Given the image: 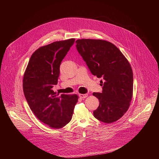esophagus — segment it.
Masks as SVG:
<instances>
[{
  "instance_id": "34e87169",
  "label": "esophagus",
  "mask_w": 159,
  "mask_h": 159,
  "mask_svg": "<svg viewBox=\"0 0 159 159\" xmlns=\"http://www.w3.org/2000/svg\"><path fill=\"white\" fill-rule=\"evenodd\" d=\"M79 96L80 98H87V94H79Z\"/></svg>"
}]
</instances>
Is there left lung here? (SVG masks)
<instances>
[{"label": "left lung", "instance_id": "1", "mask_svg": "<svg viewBox=\"0 0 159 159\" xmlns=\"http://www.w3.org/2000/svg\"><path fill=\"white\" fill-rule=\"evenodd\" d=\"M75 43L90 72L104 79V83L101 80L102 92L93 93L99 101V107L93 112L94 116L106 123L118 120L128 109L133 96L130 64L121 51L109 41L82 39Z\"/></svg>", "mask_w": 159, "mask_h": 159}]
</instances>
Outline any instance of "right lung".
Instances as JSON below:
<instances>
[{"label":"right lung","instance_id":"1","mask_svg":"<svg viewBox=\"0 0 159 159\" xmlns=\"http://www.w3.org/2000/svg\"><path fill=\"white\" fill-rule=\"evenodd\" d=\"M74 42V38L55 41L36 50L23 77V91L30 109L38 120L53 128H63L70 121L78 101L77 94L60 96L53 90L61 62Z\"/></svg>","mask_w":159,"mask_h":159}]
</instances>
